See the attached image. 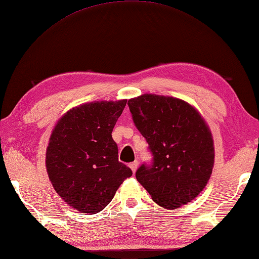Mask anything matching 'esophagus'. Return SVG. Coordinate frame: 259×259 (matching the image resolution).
<instances>
[{
    "label": "esophagus",
    "instance_id": "esophagus-1",
    "mask_svg": "<svg viewBox=\"0 0 259 259\" xmlns=\"http://www.w3.org/2000/svg\"><path fill=\"white\" fill-rule=\"evenodd\" d=\"M129 166H130V169L132 170V172L136 173V171H137V169H138V166H139V162H138V161L132 162V163L129 164Z\"/></svg>",
    "mask_w": 259,
    "mask_h": 259
}]
</instances>
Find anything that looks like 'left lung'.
Returning <instances> with one entry per match:
<instances>
[{
	"mask_svg": "<svg viewBox=\"0 0 259 259\" xmlns=\"http://www.w3.org/2000/svg\"><path fill=\"white\" fill-rule=\"evenodd\" d=\"M128 105L153 155L152 165L142 164L136 172L138 182L164 208L194 200L211 178L215 154L201 113L182 99L154 94L129 99Z\"/></svg>",
	"mask_w": 259,
	"mask_h": 259,
	"instance_id": "1",
	"label": "left lung"
}]
</instances>
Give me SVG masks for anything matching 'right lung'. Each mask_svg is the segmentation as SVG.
I'll return each mask as SVG.
<instances>
[{
	"label": "right lung",
	"instance_id": "right-lung-1",
	"mask_svg": "<svg viewBox=\"0 0 259 259\" xmlns=\"http://www.w3.org/2000/svg\"><path fill=\"white\" fill-rule=\"evenodd\" d=\"M127 99L94 101L71 108L54 127L46 149V171L54 190L76 211L96 214L132 176L118 161L111 132Z\"/></svg>",
	"mask_w": 259,
	"mask_h": 259
}]
</instances>
